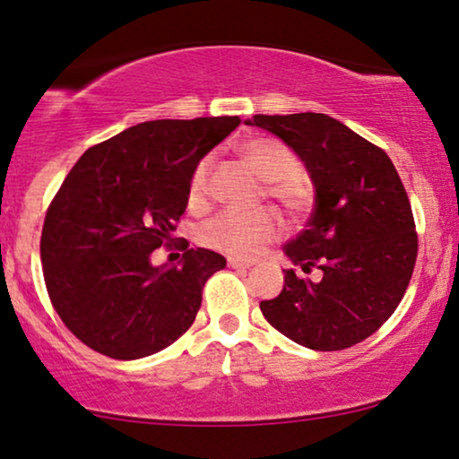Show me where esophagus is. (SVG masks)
Returning <instances> with one entry per match:
<instances>
[{"instance_id": "esophagus-1", "label": "esophagus", "mask_w": 459, "mask_h": 459, "mask_svg": "<svg viewBox=\"0 0 459 459\" xmlns=\"http://www.w3.org/2000/svg\"><path fill=\"white\" fill-rule=\"evenodd\" d=\"M229 266H230V269H249V266H252V263H249V260L229 258Z\"/></svg>"}]
</instances>
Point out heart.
Here are the masks:
<instances>
[{"label": "heart", "mask_w": 459, "mask_h": 459, "mask_svg": "<svg viewBox=\"0 0 459 459\" xmlns=\"http://www.w3.org/2000/svg\"><path fill=\"white\" fill-rule=\"evenodd\" d=\"M241 154L269 182V195L288 212L299 213L311 203V186L300 173V159L288 143L275 137L249 139L241 146ZM213 156H203L190 176V205H205L210 196ZM281 233V222L275 212L256 213L222 212L201 226V243L235 258H254L275 241Z\"/></svg>", "instance_id": "obj_1"}]
</instances>
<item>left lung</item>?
<instances>
[{"mask_svg": "<svg viewBox=\"0 0 459 459\" xmlns=\"http://www.w3.org/2000/svg\"><path fill=\"white\" fill-rule=\"evenodd\" d=\"M247 125L271 131L303 159L316 207L288 258L320 281L283 275L280 297L260 311L294 343L339 351L368 339L396 311L413 275L417 233L411 203L384 150L326 114H256Z\"/></svg>", "mask_w": 459, "mask_h": 459, "instance_id": "left-lung-1", "label": "left lung"}]
</instances>
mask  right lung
<instances>
[{
    "mask_svg": "<svg viewBox=\"0 0 459 459\" xmlns=\"http://www.w3.org/2000/svg\"><path fill=\"white\" fill-rule=\"evenodd\" d=\"M239 123L218 116L135 125L86 150L63 179L39 256L52 307L91 350L146 358L193 326L203 286L224 256L188 243L179 266L159 269L150 256L173 247L196 162Z\"/></svg>",
    "mask_w": 459,
    "mask_h": 459,
    "instance_id": "right-lung-1",
    "label": "right lung"
}]
</instances>
